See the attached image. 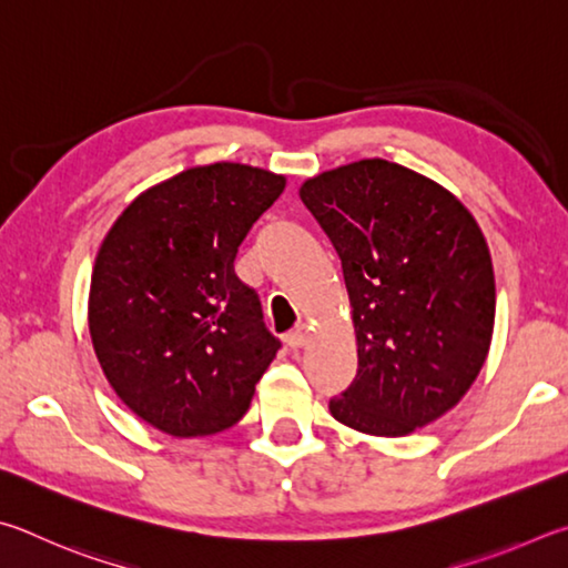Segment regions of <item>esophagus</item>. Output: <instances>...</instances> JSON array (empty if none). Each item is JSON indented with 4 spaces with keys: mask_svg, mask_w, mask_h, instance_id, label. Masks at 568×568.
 I'll return each instance as SVG.
<instances>
[{
    "mask_svg": "<svg viewBox=\"0 0 568 568\" xmlns=\"http://www.w3.org/2000/svg\"><path fill=\"white\" fill-rule=\"evenodd\" d=\"M306 336H310V329H306V326H300V329L286 334V344H290V349H302L306 344Z\"/></svg>",
    "mask_w": 568,
    "mask_h": 568,
    "instance_id": "1",
    "label": "esophagus"
}]
</instances>
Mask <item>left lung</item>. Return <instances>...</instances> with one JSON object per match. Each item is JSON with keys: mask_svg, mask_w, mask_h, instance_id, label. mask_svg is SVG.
Returning a JSON list of instances; mask_svg holds the SVG:
<instances>
[{"mask_svg": "<svg viewBox=\"0 0 568 568\" xmlns=\"http://www.w3.org/2000/svg\"><path fill=\"white\" fill-rule=\"evenodd\" d=\"M300 196L342 258L359 346L332 416L374 436L439 419L491 344L496 286L479 224L446 189L386 159L324 172Z\"/></svg>", "mask_w": 568, "mask_h": 568, "instance_id": "obj_1", "label": "left lung"}]
</instances>
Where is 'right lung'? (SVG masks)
I'll return each mask as SVG.
<instances>
[{"mask_svg":"<svg viewBox=\"0 0 568 568\" xmlns=\"http://www.w3.org/2000/svg\"><path fill=\"white\" fill-rule=\"evenodd\" d=\"M284 184L246 164L186 169L139 194L109 229L89 334L119 399L159 432L229 429L282 349L234 258Z\"/></svg>","mask_w":568,"mask_h":568,"instance_id":"add662e5","label":"right lung"}]
</instances>
